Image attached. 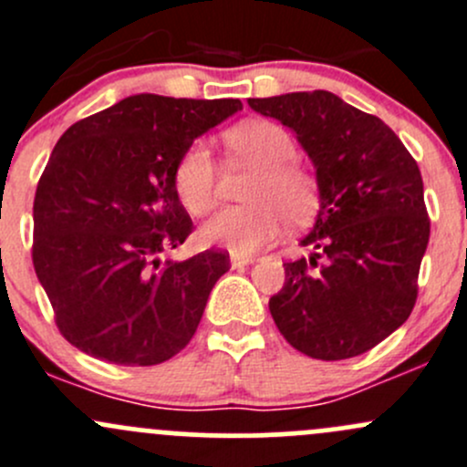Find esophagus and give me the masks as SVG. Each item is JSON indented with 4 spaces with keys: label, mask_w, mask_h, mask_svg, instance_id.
Instances as JSON below:
<instances>
[{
    "label": "esophagus",
    "mask_w": 467,
    "mask_h": 467,
    "mask_svg": "<svg viewBox=\"0 0 467 467\" xmlns=\"http://www.w3.org/2000/svg\"><path fill=\"white\" fill-rule=\"evenodd\" d=\"M232 267H244L249 265V263H254V256H240V254H232Z\"/></svg>",
    "instance_id": "1"
}]
</instances>
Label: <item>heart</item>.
Here are the masks:
<instances>
[{
    "label": "heart",
    "mask_w": 467,
    "mask_h": 467,
    "mask_svg": "<svg viewBox=\"0 0 467 467\" xmlns=\"http://www.w3.org/2000/svg\"><path fill=\"white\" fill-rule=\"evenodd\" d=\"M234 161L256 171L244 200L249 206H232L206 220L200 240L209 247L227 249L240 256L272 243L283 223L292 227L310 223L319 211V184L307 168L295 161L296 143L285 128L272 121H244L224 134ZM218 175L206 143H193L177 161L172 184L182 206L191 215H204L218 200Z\"/></svg>",
    "instance_id": "obj_1"
}]
</instances>
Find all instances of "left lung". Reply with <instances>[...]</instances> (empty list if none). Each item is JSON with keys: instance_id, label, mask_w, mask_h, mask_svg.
<instances>
[{"instance_id": "1", "label": "left lung", "mask_w": 467, "mask_h": 467, "mask_svg": "<svg viewBox=\"0 0 467 467\" xmlns=\"http://www.w3.org/2000/svg\"><path fill=\"white\" fill-rule=\"evenodd\" d=\"M296 134L319 184V213L301 240L310 258L283 263L269 312L287 344L315 359L362 355L400 328L430 243L422 177L382 119L330 91L249 99Z\"/></svg>"}]
</instances>
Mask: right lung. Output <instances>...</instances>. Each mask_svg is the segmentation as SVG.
Instances as JSON below:
<instances>
[{"label":"right lung","mask_w":467,"mask_h":467,"mask_svg":"<svg viewBox=\"0 0 467 467\" xmlns=\"http://www.w3.org/2000/svg\"><path fill=\"white\" fill-rule=\"evenodd\" d=\"M238 109V99L134 94L56 143L33 202V267L76 348L152 367L193 337L229 254L161 261L193 232L172 172L195 139Z\"/></svg>","instance_id":"right-lung-1"}]
</instances>
